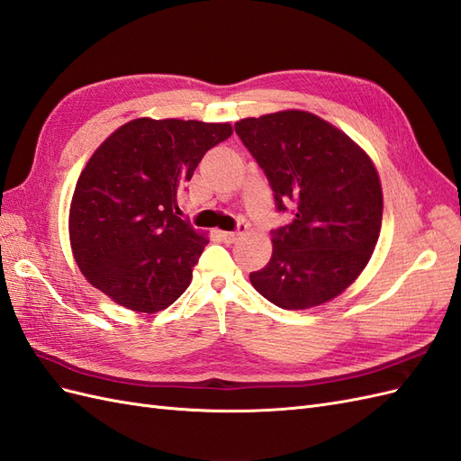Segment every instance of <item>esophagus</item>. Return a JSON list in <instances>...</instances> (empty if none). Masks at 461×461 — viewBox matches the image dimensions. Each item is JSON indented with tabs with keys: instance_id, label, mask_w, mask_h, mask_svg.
I'll use <instances>...</instances> for the list:
<instances>
[{
	"instance_id": "obj_1",
	"label": "esophagus",
	"mask_w": 461,
	"mask_h": 461,
	"mask_svg": "<svg viewBox=\"0 0 461 461\" xmlns=\"http://www.w3.org/2000/svg\"><path fill=\"white\" fill-rule=\"evenodd\" d=\"M247 231V223L245 221H240V228H238V231H221L220 235H221V240L226 241V243H235L238 241L241 235Z\"/></svg>"
}]
</instances>
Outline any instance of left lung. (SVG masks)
Masks as SVG:
<instances>
[{"label": "left lung", "instance_id": "1", "mask_svg": "<svg viewBox=\"0 0 461 461\" xmlns=\"http://www.w3.org/2000/svg\"><path fill=\"white\" fill-rule=\"evenodd\" d=\"M235 132L261 165L278 210L292 221L270 233L273 255L249 275L282 310H308L343 294L360 276L382 230L380 175L357 141L308 111L241 118Z\"/></svg>", "mask_w": 461, "mask_h": 461}]
</instances>
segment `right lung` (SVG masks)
Segmentation results:
<instances>
[{
    "label": "right lung",
    "instance_id": "right-lung-1",
    "mask_svg": "<svg viewBox=\"0 0 461 461\" xmlns=\"http://www.w3.org/2000/svg\"><path fill=\"white\" fill-rule=\"evenodd\" d=\"M230 122L134 118L93 151L69 204V245L81 275L118 305L161 312L181 296L208 243L176 204Z\"/></svg>",
    "mask_w": 461,
    "mask_h": 461
}]
</instances>
